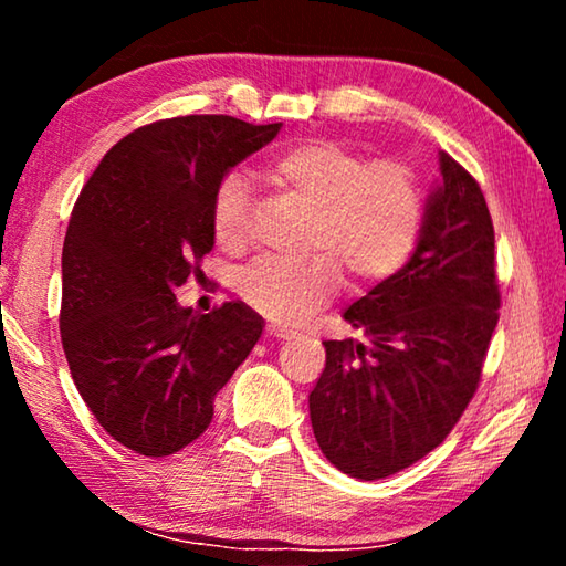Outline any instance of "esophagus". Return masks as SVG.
<instances>
[{
  "label": "esophagus",
  "instance_id": "esophagus-1",
  "mask_svg": "<svg viewBox=\"0 0 566 566\" xmlns=\"http://www.w3.org/2000/svg\"><path fill=\"white\" fill-rule=\"evenodd\" d=\"M264 334L270 339H292L294 337V329H286V327H280V324H266V329H264Z\"/></svg>",
  "mask_w": 566,
  "mask_h": 566
}]
</instances>
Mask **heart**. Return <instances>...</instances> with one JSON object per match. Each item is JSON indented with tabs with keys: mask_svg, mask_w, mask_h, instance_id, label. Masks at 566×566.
I'll return each instance as SVG.
<instances>
[{
	"mask_svg": "<svg viewBox=\"0 0 566 566\" xmlns=\"http://www.w3.org/2000/svg\"><path fill=\"white\" fill-rule=\"evenodd\" d=\"M262 179L310 209L300 262L262 260L239 282V294L264 317L294 322L322 310L342 286L367 290L407 264L421 227V189L399 161H367L334 139L296 142L260 167ZM252 191L232 171L214 189L212 232L227 252L249 244Z\"/></svg>",
	"mask_w": 566,
	"mask_h": 566,
	"instance_id": "heart-1",
	"label": "heart"
}]
</instances>
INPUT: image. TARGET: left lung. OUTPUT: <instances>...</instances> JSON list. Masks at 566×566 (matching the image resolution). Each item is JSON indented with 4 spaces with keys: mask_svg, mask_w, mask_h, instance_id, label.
Wrapping results in <instances>:
<instances>
[{
    "mask_svg": "<svg viewBox=\"0 0 566 566\" xmlns=\"http://www.w3.org/2000/svg\"><path fill=\"white\" fill-rule=\"evenodd\" d=\"M439 171L411 260L344 312L369 342H324L327 364L310 395L322 454L364 482L444 442L474 397L500 322L482 189L447 151Z\"/></svg>",
    "mask_w": 566,
    "mask_h": 566,
    "instance_id": "8db88e82",
    "label": "left lung"
}]
</instances>
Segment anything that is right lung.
<instances>
[{
    "label": "right lung",
    "instance_id": "add662e5",
    "mask_svg": "<svg viewBox=\"0 0 566 566\" xmlns=\"http://www.w3.org/2000/svg\"><path fill=\"white\" fill-rule=\"evenodd\" d=\"M280 127L224 114L151 122L104 155L76 199L62 347L92 415L132 452L169 457L205 434L217 391L262 337L244 302L197 314L175 290L212 252L217 185Z\"/></svg>",
    "mask_w": 566,
    "mask_h": 566
}]
</instances>
